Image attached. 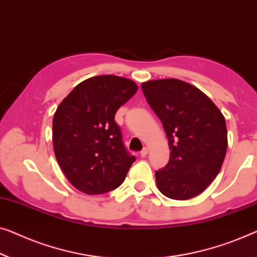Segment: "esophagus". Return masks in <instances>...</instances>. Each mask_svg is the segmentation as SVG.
<instances>
[{"instance_id": "34e87169", "label": "esophagus", "mask_w": 257, "mask_h": 257, "mask_svg": "<svg viewBox=\"0 0 257 257\" xmlns=\"http://www.w3.org/2000/svg\"><path fill=\"white\" fill-rule=\"evenodd\" d=\"M148 152H149L148 149H147V148H143V150L141 151V157H143V158H144V157H147Z\"/></svg>"}]
</instances>
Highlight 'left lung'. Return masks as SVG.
I'll list each match as a JSON object with an SVG mask.
<instances>
[{
  "instance_id": "1",
  "label": "left lung",
  "mask_w": 257,
  "mask_h": 257,
  "mask_svg": "<svg viewBox=\"0 0 257 257\" xmlns=\"http://www.w3.org/2000/svg\"><path fill=\"white\" fill-rule=\"evenodd\" d=\"M142 91L165 130L170 160L156 171L160 193L172 200L201 194L219 173L227 150L225 117L196 86L175 78L148 80Z\"/></svg>"
}]
</instances>
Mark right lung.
Masks as SVG:
<instances>
[{
  "instance_id": "add662e5",
  "label": "right lung",
  "mask_w": 257,
  "mask_h": 257,
  "mask_svg": "<svg viewBox=\"0 0 257 257\" xmlns=\"http://www.w3.org/2000/svg\"><path fill=\"white\" fill-rule=\"evenodd\" d=\"M137 89L132 79L95 76L79 83L57 107L53 118L54 153L75 188L99 195L124 181L135 157L125 150L114 116Z\"/></svg>"
}]
</instances>
